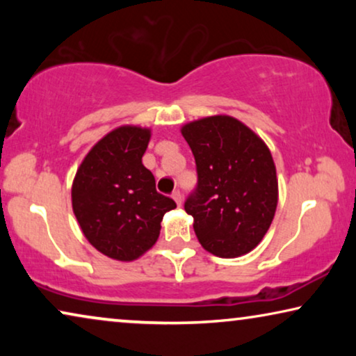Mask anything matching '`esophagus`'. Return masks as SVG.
<instances>
[{"instance_id":"1","label":"esophagus","mask_w":356,"mask_h":356,"mask_svg":"<svg viewBox=\"0 0 356 356\" xmlns=\"http://www.w3.org/2000/svg\"><path fill=\"white\" fill-rule=\"evenodd\" d=\"M172 196H173V199H175V202H177V206H178V207L181 206V202H183V196H181V193L178 191V189H175Z\"/></svg>"}]
</instances>
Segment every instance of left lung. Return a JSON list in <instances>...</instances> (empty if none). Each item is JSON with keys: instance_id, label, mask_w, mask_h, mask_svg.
Wrapping results in <instances>:
<instances>
[{"instance_id": "obj_1", "label": "left lung", "mask_w": 356, "mask_h": 356, "mask_svg": "<svg viewBox=\"0 0 356 356\" xmlns=\"http://www.w3.org/2000/svg\"><path fill=\"white\" fill-rule=\"evenodd\" d=\"M196 160L197 186L184 202L204 250L236 257L259 245L279 199L275 165L259 136L227 115L181 128Z\"/></svg>"}]
</instances>
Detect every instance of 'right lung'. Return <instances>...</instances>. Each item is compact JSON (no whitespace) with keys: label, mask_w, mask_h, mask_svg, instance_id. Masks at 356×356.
I'll return each mask as SVG.
<instances>
[{"label":"right lung","mask_w":356,"mask_h":356,"mask_svg":"<svg viewBox=\"0 0 356 356\" xmlns=\"http://www.w3.org/2000/svg\"><path fill=\"white\" fill-rule=\"evenodd\" d=\"M150 129L120 126L82 160L72 183V211L84 236L102 254L134 261L160 235L165 212L177 204L155 189L143 165Z\"/></svg>","instance_id":"add662e5"}]
</instances>
